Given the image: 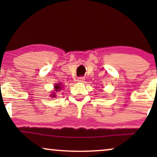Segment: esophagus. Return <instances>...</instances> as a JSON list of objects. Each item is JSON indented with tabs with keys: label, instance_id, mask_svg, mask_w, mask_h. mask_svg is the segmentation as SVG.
Listing matches in <instances>:
<instances>
[{
	"label": "esophagus",
	"instance_id": "esophagus-1",
	"mask_svg": "<svg viewBox=\"0 0 157 157\" xmlns=\"http://www.w3.org/2000/svg\"><path fill=\"white\" fill-rule=\"evenodd\" d=\"M85 80V77H79L78 78H77V81L78 82H82Z\"/></svg>",
	"mask_w": 157,
	"mask_h": 157
}]
</instances>
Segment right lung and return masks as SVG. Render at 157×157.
Returning a JSON list of instances; mask_svg holds the SVG:
<instances>
[{"mask_svg":"<svg viewBox=\"0 0 157 157\" xmlns=\"http://www.w3.org/2000/svg\"><path fill=\"white\" fill-rule=\"evenodd\" d=\"M55 91H60L63 87L61 86V84L59 83V84H56L55 86ZM51 97H56V96L55 94H53L51 95Z\"/></svg>","mask_w":157,"mask_h":157,"instance_id":"obj_1","label":"right lung"}]
</instances>
